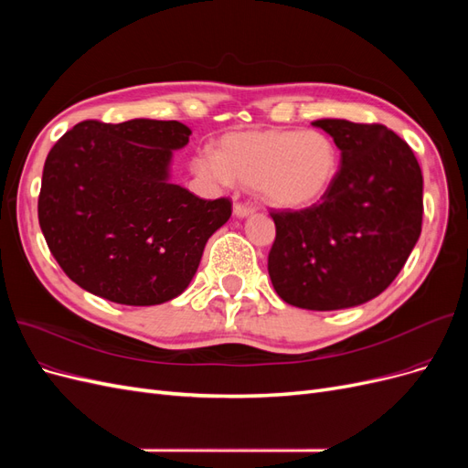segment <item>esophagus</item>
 Masks as SVG:
<instances>
[{"label":"esophagus","mask_w":468,"mask_h":468,"mask_svg":"<svg viewBox=\"0 0 468 468\" xmlns=\"http://www.w3.org/2000/svg\"><path fill=\"white\" fill-rule=\"evenodd\" d=\"M253 210H256V207H251V205H248V203H234V215H236L238 218L250 217Z\"/></svg>","instance_id":"34e87169"}]
</instances>
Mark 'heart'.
Here are the masks:
<instances>
[{
  "label": "heart",
  "mask_w": 468,
  "mask_h": 468,
  "mask_svg": "<svg viewBox=\"0 0 468 468\" xmlns=\"http://www.w3.org/2000/svg\"><path fill=\"white\" fill-rule=\"evenodd\" d=\"M193 169L215 183L251 186L269 207L303 210L334 187L339 152L318 131H244L224 134L217 154L197 155Z\"/></svg>",
  "instance_id": "1"
}]
</instances>
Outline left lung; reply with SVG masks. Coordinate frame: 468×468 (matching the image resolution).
Wrapping results in <instances>:
<instances>
[{
	"mask_svg": "<svg viewBox=\"0 0 468 468\" xmlns=\"http://www.w3.org/2000/svg\"><path fill=\"white\" fill-rule=\"evenodd\" d=\"M342 152L334 187L303 210H275L267 269L282 301L339 310L375 299L400 273L421 232L416 155L385 124L322 119Z\"/></svg>",
	"mask_w": 468,
	"mask_h": 468,
	"instance_id": "8db88e82",
	"label": "left lung"
}]
</instances>
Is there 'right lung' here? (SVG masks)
Listing matches in <instances>:
<instances>
[{"label":"right lung","instance_id":"right-lung-1","mask_svg":"<svg viewBox=\"0 0 468 468\" xmlns=\"http://www.w3.org/2000/svg\"><path fill=\"white\" fill-rule=\"evenodd\" d=\"M189 134L177 121H83L52 146L38 224L76 285L129 306L187 289L207 239L232 215L226 197L207 201L167 181L172 150Z\"/></svg>","mask_w":468,"mask_h":468}]
</instances>
